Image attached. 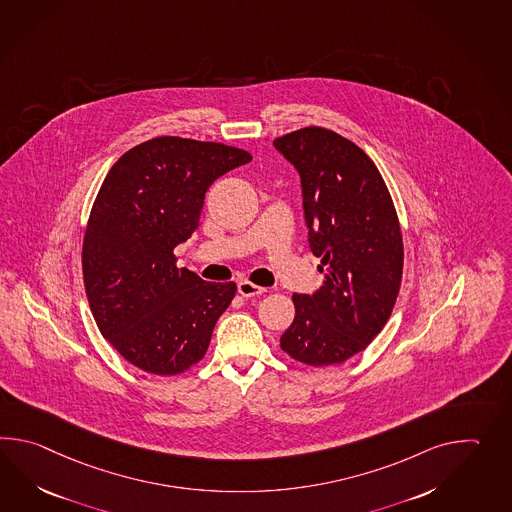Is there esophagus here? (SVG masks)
<instances>
[{"mask_svg":"<svg viewBox=\"0 0 512 512\" xmlns=\"http://www.w3.org/2000/svg\"><path fill=\"white\" fill-rule=\"evenodd\" d=\"M237 292L242 297H255L264 294V288L257 286V284L250 283V281H240L237 284Z\"/></svg>","mask_w":512,"mask_h":512,"instance_id":"1","label":"esophagus"}]
</instances>
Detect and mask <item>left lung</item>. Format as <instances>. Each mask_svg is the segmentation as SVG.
Returning <instances> with one entry per match:
<instances>
[{
  "label": "left lung",
  "instance_id": "8db88e82",
  "mask_svg": "<svg viewBox=\"0 0 512 512\" xmlns=\"http://www.w3.org/2000/svg\"><path fill=\"white\" fill-rule=\"evenodd\" d=\"M301 178L310 251L323 284L294 294L281 349L307 365L341 364L384 329L402 279L397 211L375 163L340 134L308 126L273 141Z\"/></svg>",
  "mask_w": 512,
  "mask_h": 512
}]
</instances>
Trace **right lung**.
Listing matches in <instances>:
<instances>
[{"instance_id": "1", "label": "right lung", "mask_w": 512, "mask_h": 512, "mask_svg": "<svg viewBox=\"0 0 512 512\" xmlns=\"http://www.w3.org/2000/svg\"><path fill=\"white\" fill-rule=\"evenodd\" d=\"M251 154L220 143L156 137L115 161L82 246L93 318L130 364L178 375L204 358L235 283L176 268L174 248L198 228L207 189Z\"/></svg>"}]
</instances>
